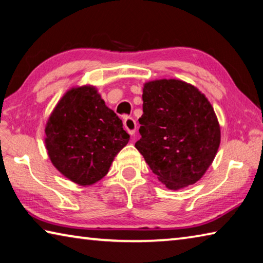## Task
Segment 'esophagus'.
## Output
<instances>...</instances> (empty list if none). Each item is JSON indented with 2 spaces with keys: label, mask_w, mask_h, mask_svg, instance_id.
<instances>
[{
  "label": "esophagus",
  "mask_w": 263,
  "mask_h": 263,
  "mask_svg": "<svg viewBox=\"0 0 263 263\" xmlns=\"http://www.w3.org/2000/svg\"><path fill=\"white\" fill-rule=\"evenodd\" d=\"M124 127L131 136H133L137 131V123L132 117H126L124 119Z\"/></svg>",
  "instance_id": "34e87169"
}]
</instances>
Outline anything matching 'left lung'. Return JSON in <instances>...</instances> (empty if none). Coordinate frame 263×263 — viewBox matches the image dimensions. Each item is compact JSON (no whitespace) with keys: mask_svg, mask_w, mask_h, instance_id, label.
<instances>
[{"mask_svg":"<svg viewBox=\"0 0 263 263\" xmlns=\"http://www.w3.org/2000/svg\"><path fill=\"white\" fill-rule=\"evenodd\" d=\"M142 112L136 148L159 181L172 190L196 183L220 144L210 102L181 80H155L142 89Z\"/></svg>","mask_w":263,"mask_h":263,"instance_id":"1","label":"left lung"}]
</instances>
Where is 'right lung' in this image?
<instances>
[{
	"label": "right lung",
	"instance_id": "right-lung-1",
	"mask_svg": "<svg viewBox=\"0 0 263 263\" xmlns=\"http://www.w3.org/2000/svg\"><path fill=\"white\" fill-rule=\"evenodd\" d=\"M46 149L62 175L90 185L109 172L130 136L94 87L73 88L62 96L45 127Z\"/></svg>",
	"mask_w": 263,
	"mask_h": 263
}]
</instances>
